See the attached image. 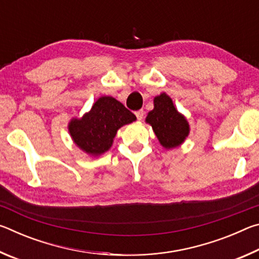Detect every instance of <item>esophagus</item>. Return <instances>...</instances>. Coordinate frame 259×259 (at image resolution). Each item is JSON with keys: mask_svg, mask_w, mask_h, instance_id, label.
Wrapping results in <instances>:
<instances>
[{"mask_svg": "<svg viewBox=\"0 0 259 259\" xmlns=\"http://www.w3.org/2000/svg\"><path fill=\"white\" fill-rule=\"evenodd\" d=\"M135 114H136V116H137V119H138V120H143L144 114H145V112H144L143 109H139V111H136V112H135Z\"/></svg>", "mask_w": 259, "mask_h": 259, "instance_id": "1", "label": "esophagus"}]
</instances>
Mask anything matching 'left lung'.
Returning <instances> with one entry per match:
<instances>
[{"label":"left lung","mask_w":259,"mask_h":259,"mask_svg":"<svg viewBox=\"0 0 259 259\" xmlns=\"http://www.w3.org/2000/svg\"><path fill=\"white\" fill-rule=\"evenodd\" d=\"M146 122L164 148L181 145L190 134V125L183 114L179 113L166 94L154 98V108L147 114Z\"/></svg>","instance_id":"1"}]
</instances>
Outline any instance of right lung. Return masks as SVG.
I'll return each mask as SVG.
<instances>
[{"instance_id": "right-lung-1", "label": "right lung", "mask_w": 259, "mask_h": 259, "mask_svg": "<svg viewBox=\"0 0 259 259\" xmlns=\"http://www.w3.org/2000/svg\"><path fill=\"white\" fill-rule=\"evenodd\" d=\"M136 121V116L115 98L104 96L81 119H72L69 134L78 148L98 156L107 152L121 126Z\"/></svg>"}]
</instances>
